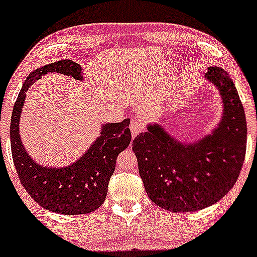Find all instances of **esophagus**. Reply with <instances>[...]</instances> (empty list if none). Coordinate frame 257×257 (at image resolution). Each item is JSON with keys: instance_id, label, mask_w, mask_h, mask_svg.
<instances>
[{"instance_id": "obj_1", "label": "esophagus", "mask_w": 257, "mask_h": 257, "mask_svg": "<svg viewBox=\"0 0 257 257\" xmlns=\"http://www.w3.org/2000/svg\"><path fill=\"white\" fill-rule=\"evenodd\" d=\"M145 129V124L141 119H133L131 122V132L133 138H135L139 133H141Z\"/></svg>"}]
</instances>
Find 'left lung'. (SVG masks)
<instances>
[{"label": "left lung", "mask_w": 257, "mask_h": 257, "mask_svg": "<svg viewBox=\"0 0 257 257\" xmlns=\"http://www.w3.org/2000/svg\"><path fill=\"white\" fill-rule=\"evenodd\" d=\"M206 79L224 103L211 135L182 144L162 125L150 124L133 141L147 195L166 211H200L218 202L232 189L245 158L246 119L234 83L219 67H209Z\"/></svg>", "instance_id": "8db88e82"}]
</instances>
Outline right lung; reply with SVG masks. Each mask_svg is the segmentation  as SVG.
Here are the masks:
<instances>
[{"label":"right lung","mask_w":257,"mask_h":257,"mask_svg":"<svg viewBox=\"0 0 257 257\" xmlns=\"http://www.w3.org/2000/svg\"><path fill=\"white\" fill-rule=\"evenodd\" d=\"M49 73L66 74L82 80L81 67L70 60L46 64L30 74L12 113L11 147L14 166L23 187L43 208L67 215L86 214L95 211L105 201L117 156L131 144V119L103 124L100 137L81 158L67 168H45L35 163L21 142L19 120L27 89Z\"/></svg>","instance_id":"1"}]
</instances>
